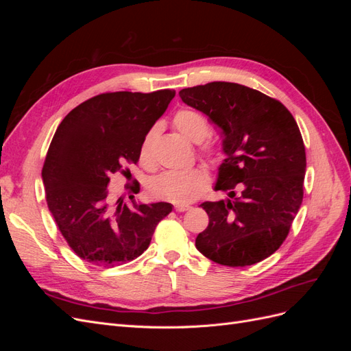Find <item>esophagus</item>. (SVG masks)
I'll return each mask as SVG.
<instances>
[{
	"instance_id": "1",
	"label": "esophagus",
	"mask_w": 351,
	"mask_h": 351,
	"mask_svg": "<svg viewBox=\"0 0 351 351\" xmlns=\"http://www.w3.org/2000/svg\"><path fill=\"white\" fill-rule=\"evenodd\" d=\"M174 209H176L177 212H184V210H189L190 206H189V205H183V204H177V205L174 206Z\"/></svg>"
}]
</instances>
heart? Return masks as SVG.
I'll return each instance as SVG.
<instances>
[{"label":"heart","instance_id":"b5f03b06","mask_svg":"<svg viewBox=\"0 0 351 351\" xmlns=\"http://www.w3.org/2000/svg\"><path fill=\"white\" fill-rule=\"evenodd\" d=\"M174 127L177 132L193 143L205 141L209 133V124L202 114L193 110H180L174 115ZM156 129H151L143 137L141 145V159L145 164H151V149L155 141ZM205 155L217 159L215 147H205ZM209 176L205 168L192 167L187 169H168L149 180L147 190L155 199L174 202V204H189L206 190Z\"/></svg>","mask_w":351,"mask_h":351}]
</instances>
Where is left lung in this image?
Masks as SVG:
<instances>
[{
	"instance_id": "1",
	"label": "left lung",
	"mask_w": 351,
	"mask_h": 351,
	"mask_svg": "<svg viewBox=\"0 0 351 351\" xmlns=\"http://www.w3.org/2000/svg\"><path fill=\"white\" fill-rule=\"evenodd\" d=\"M222 134L226 159L214 190L226 199L200 206L209 217L197 250L226 267H247L278 250L303 200L306 152L291 112L267 95L230 82L180 90Z\"/></svg>"
}]
</instances>
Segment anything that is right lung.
<instances>
[{
  "label": "right lung",
  "mask_w": 351,
  "mask_h": 351,
  "mask_svg": "<svg viewBox=\"0 0 351 351\" xmlns=\"http://www.w3.org/2000/svg\"><path fill=\"white\" fill-rule=\"evenodd\" d=\"M176 90L102 93L71 110L52 137L42 168L47 204L71 250L111 268L149 247L155 227L173 210L167 202L115 199L110 177L136 164L146 133ZM133 192H139L134 187Z\"/></svg>",
  "instance_id": "1"
}]
</instances>
